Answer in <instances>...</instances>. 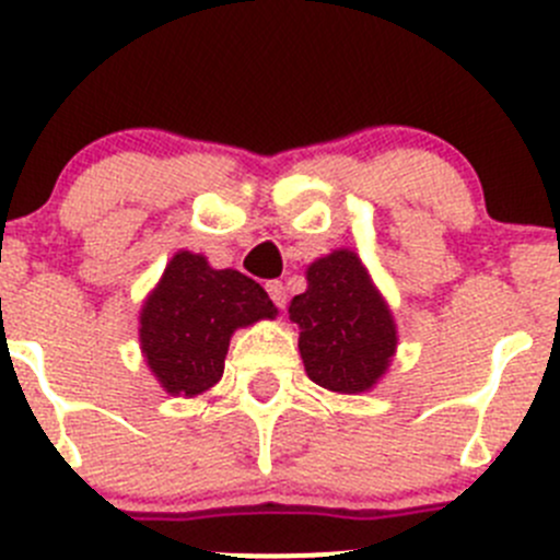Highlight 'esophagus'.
I'll list each match as a JSON object with an SVG mask.
<instances>
[{
	"label": "esophagus",
	"mask_w": 560,
	"mask_h": 560,
	"mask_svg": "<svg viewBox=\"0 0 560 560\" xmlns=\"http://www.w3.org/2000/svg\"><path fill=\"white\" fill-rule=\"evenodd\" d=\"M265 290H268L270 301L276 303V308L287 306V290H284V284H281V281H268V284H265Z\"/></svg>",
	"instance_id": "1"
}]
</instances>
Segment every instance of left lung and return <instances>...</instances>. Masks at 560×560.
Returning a JSON list of instances; mask_svg holds the SVG:
<instances>
[{
	"label": "left lung",
	"instance_id": "left-lung-1",
	"mask_svg": "<svg viewBox=\"0 0 560 560\" xmlns=\"http://www.w3.org/2000/svg\"><path fill=\"white\" fill-rule=\"evenodd\" d=\"M308 290L290 303L306 374L332 393H363L395 352L393 314L358 254L332 252L308 268Z\"/></svg>",
	"mask_w": 560,
	"mask_h": 560
}]
</instances>
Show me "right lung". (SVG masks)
Segmentation results:
<instances>
[{"mask_svg": "<svg viewBox=\"0 0 560 560\" xmlns=\"http://www.w3.org/2000/svg\"><path fill=\"white\" fill-rule=\"evenodd\" d=\"M273 314L268 292L254 279L178 252L140 314V343L167 393L197 395L222 376L235 327Z\"/></svg>", "mask_w": 560, "mask_h": 560, "instance_id": "add662e5", "label": "right lung"}]
</instances>
